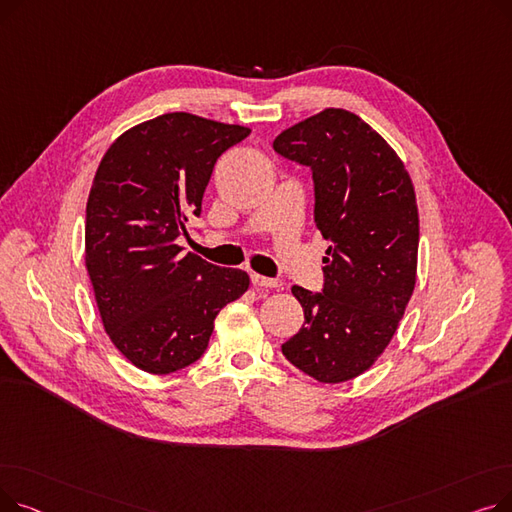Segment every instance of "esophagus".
Wrapping results in <instances>:
<instances>
[{
    "label": "esophagus",
    "instance_id": "1",
    "mask_svg": "<svg viewBox=\"0 0 512 512\" xmlns=\"http://www.w3.org/2000/svg\"><path fill=\"white\" fill-rule=\"evenodd\" d=\"M251 282H253V286H257V288H278V286H280L278 280L265 278V276H259V274H251Z\"/></svg>",
    "mask_w": 512,
    "mask_h": 512
}]
</instances>
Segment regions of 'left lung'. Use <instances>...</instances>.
I'll use <instances>...</instances> for the list:
<instances>
[{
	"instance_id": "8db88e82",
	"label": "left lung",
	"mask_w": 512,
	"mask_h": 512,
	"mask_svg": "<svg viewBox=\"0 0 512 512\" xmlns=\"http://www.w3.org/2000/svg\"><path fill=\"white\" fill-rule=\"evenodd\" d=\"M274 149L311 168L315 226L330 240L324 292L292 286L305 324L282 353L317 382L353 380L386 351L415 290L411 176L378 132L338 107L286 128Z\"/></svg>"
}]
</instances>
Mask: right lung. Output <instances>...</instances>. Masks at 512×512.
<instances>
[{"label":"right lung","mask_w":512,"mask_h":512,"mask_svg":"<svg viewBox=\"0 0 512 512\" xmlns=\"http://www.w3.org/2000/svg\"><path fill=\"white\" fill-rule=\"evenodd\" d=\"M251 128L172 112L132 126L105 151L87 201L85 263L103 328L147 373L195 363L213 319L249 276L182 253L218 157Z\"/></svg>","instance_id":"obj_1"}]
</instances>
